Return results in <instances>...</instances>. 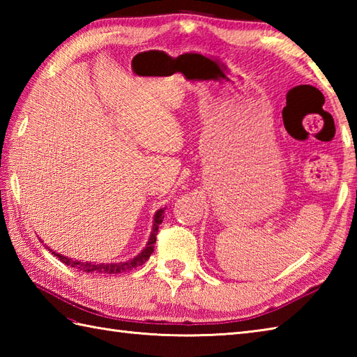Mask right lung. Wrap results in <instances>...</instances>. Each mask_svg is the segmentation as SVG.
<instances>
[{"instance_id":"1","label":"right lung","mask_w":357,"mask_h":357,"mask_svg":"<svg viewBox=\"0 0 357 357\" xmlns=\"http://www.w3.org/2000/svg\"><path fill=\"white\" fill-rule=\"evenodd\" d=\"M162 219H164V208H159L153 216V225H151V231H150V236H149L146 247H144V250L139 255H136L135 257H132V259L124 261V262H112V264H107V262H89V261L81 262L78 259H72V257H67L64 255H59L56 252H53L50 247H45V248H47L49 252H52L53 256H56L58 259L64 262L66 265L77 268L82 273H87V275H89V273H90V275H119V273L132 271L133 268L139 267V265L146 264L149 261L150 255L153 253V250H155L156 234H158L159 225L162 224Z\"/></svg>"}]
</instances>
